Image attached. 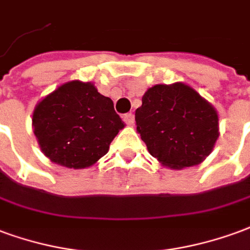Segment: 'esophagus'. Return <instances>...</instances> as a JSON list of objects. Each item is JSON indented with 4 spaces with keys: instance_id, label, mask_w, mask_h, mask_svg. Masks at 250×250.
Wrapping results in <instances>:
<instances>
[{
    "instance_id": "obj_1",
    "label": "esophagus",
    "mask_w": 250,
    "mask_h": 250,
    "mask_svg": "<svg viewBox=\"0 0 250 250\" xmlns=\"http://www.w3.org/2000/svg\"><path fill=\"white\" fill-rule=\"evenodd\" d=\"M124 121H125L126 125H129V126L134 125V114H133V113H127V114H125V116H124Z\"/></svg>"
}]
</instances>
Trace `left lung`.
<instances>
[{
  "label": "left lung",
  "mask_w": 250,
  "mask_h": 250,
  "mask_svg": "<svg viewBox=\"0 0 250 250\" xmlns=\"http://www.w3.org/2000/svg\"><path fill=\"white\" fill-rule=\"evenodd\" d=\"M136 125L153 157L177 170L201 164L220 136L216 107L183 83L149 87Z\"/></svg>",
  "instance_id": "1"
}]
</instances>
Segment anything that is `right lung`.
<instances>
[{"label":"right lung","mask_w":250,"mask_h":250,"mask_svg":"<svg viewBox=\"0 0 250 250\" xmlns=\"http://www.w3.org/2000/svg\"><path fill=\"white\" fill-rule=\"evenodd\" d=\"M32 126L42 153L52 163L85 169L109 150L125 124L109 97L92 83L69 81L38 101Z\"/></svg>","instance_id":"right-lung-1"}]
</instances>
